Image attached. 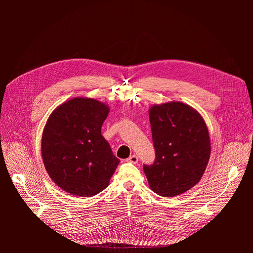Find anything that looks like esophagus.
I'll return each mask as SVG.
<instances>
[{
  "label": "esophagus",
  "instance_id": "obj_1",
  "mask_svg": "<svg viewBox=\"0 0 253 253\" xmlns=\"http://www.w3.org/2000/svg\"><path fill=\"white\" fill-rule=\"evenodd\" d=\"M126 161L129 162V163H132V164H136L138 162V157L136 155H132Z\"/></svg>",
  "mask_w": 253,
  "mask_h": 253
}]
</instances>
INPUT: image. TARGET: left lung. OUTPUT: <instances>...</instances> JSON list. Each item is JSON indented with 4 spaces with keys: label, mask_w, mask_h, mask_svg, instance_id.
<instances>
[{
    "label": "left lung",
    "mask_w": 253,
    "mask_h": 253,
    "mask_svg": "<svg viewBox=\"0 0 253 253\" xmlns=\"http://www.w3.org/2000/svg\"><path fill=\"white\" fill-rule=\"evenodd\" d=\"M156 158L144 165L149 186L160 196L173 197L195 186L209 161L211 146L202 116L182 102L153 105L149 109Z\"/></svg>",
    "instance_id": "1"
}]
</instances>
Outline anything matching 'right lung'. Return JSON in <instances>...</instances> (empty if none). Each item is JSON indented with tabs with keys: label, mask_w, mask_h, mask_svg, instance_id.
Here are the masks:
<instances>
[{
	"label": "right lung",
	"mask_w": 253,
	"mask_h": 253,
	"mask_svg": "<svg viewBox=\"0 0 253 253\" xmlns=\"http://www.w3.org/2000/svg\"><path fill=\"white\" fill-rule=\"evenodd\" d=\"M110 109L92 98L58 106L42 136V158L53 181L71 195L91 197L110 182L120 160L101 134Z\"/></svg>",
	"instance_id": "obj_1"
}]
</instances>
